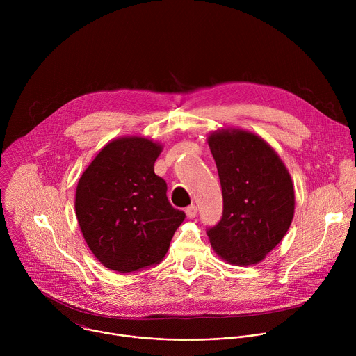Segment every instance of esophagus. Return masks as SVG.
<instances>
[{
	"label": "esophagus",
	"instance_id": "1",
	"mask_svg": "<svg viewBox=\"0 0 356 356\" xmlns=\"http://www.w3.org/2000/svg\"><path fill=\"white\" fill-rule=\"evenodd\" d=\"M186 214L188 218H194L197 216V206L195 204H190L187 209H186Z\"/></svg>",
	"mask_w": 356,
	"mask_h": 356
}]
</instances>
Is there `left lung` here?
Wrapping results in <instances>:
<instances>
[{"label": "left lung", "mask_w": 356, "mask_h": 356, "mask_svg": "<svg viewBox=\"0 0 356 356\" xmlns=\"http://www.w3.org/2000/svg\"><path fill=\"white\" fill-rule=\"evenodd\" d=\"M222 190L221 220L207 229L214 250L232 265L261 262L286 235L294 188L276 152L241 129L209 138Z\"/></svg>", "instance_id": "obj_1"}]
</instances>
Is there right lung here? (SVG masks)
<instances>
[{
	"mask_svg": "<svg viewBox=\"0 0 356 356\" xmlns=\"http://www.w3.org/2000/svg\"><path fill=\"white\" fill-rule=\"evenodd\" d=\"M162 147L145 138L110 142L81 175L76 216L94 257L121 273L159 264L186 214L168 200L154 165Z\"/></svg>",
	"mask_w": 356,
	"mask_h": 356,
	"instance_id": "1",
	"label": "right lung"
}]
</instances>
